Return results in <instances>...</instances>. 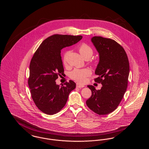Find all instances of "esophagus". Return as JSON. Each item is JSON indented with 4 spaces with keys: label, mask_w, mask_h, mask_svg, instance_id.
Masks as SVG:
<instances>
[{
    "label": "esophagus",
    "mask_w": 149,
    "mask_h": 149,
    "mask_svg": "<svg viewBox=\"0 0 149 149\" xmlns=\"http://www.w3.org/2000/svg\"><path fill=\"white\" fill-rule=\"evenodd\" d=\"M84 86L83 85H81V84H77V88H83Z\"/></svg>",
    "instance_id": "1"
}]
</instances>
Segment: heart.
Segmentation results:
<instances>
[{
	"mask_svg": "<svg viewBox=\"0 0 149 149\" xmlns=\"http://www.w3.org/2000/svg\"><path fill=\"white\" fill-rule=\"evenodd\" d=\"M79 51L80 55L83 57L85 59H89L90 58L93 54V50L92 48L89 46L88 45L83 43H81L79 48ZM69 54V51H66L64 54L63 61V64L66 65L67 64V58L68 55ZM91 74V71L87 68L81 69H75L73 71H71L70 77V78L75 80L79 83H84L87 80V78Z\"/></svg>",
	"mask_w": 149,
	"mask_h": 149,
	"instance_id": "heart-1",
	"label": "heart"
}]
</instances>
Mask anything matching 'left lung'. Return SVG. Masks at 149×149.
I'll return each mask as SVG.
<instances>
[{
  "label": "left lung",
  "instance_id": "8db88e82",
  "mask_svg": "<svg viewBox=\"0 0 149 149\" xmlns=\"http://www.w3.org/2000/svg\"><path fill=\"white\" fill-rule=\"evenodd\" d=\"M92 42L99 54L95 71L99 77L94 81L102 86L96 90L94 86L88 85L92 95L86 104L94 112L105 115L114 111L123 98L127 88L129 61L125 50L113 40L94 36Z\"/></svg>",
  "mask_w": 149,
  "mask_h": 149
}]
</instances>
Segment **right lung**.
<instances>
[{
	"instance_id": "add662e5",
	"label": "right lung",
	"mask_w": 149,
	"mask_h": 149,
	"mask_svg": "<svg viewBox=\"0 0 149 149\" xmlns=\"http://www.w3.org/2000/svg\"><path fill=\"white\" fill-rule=\"evenodd\" d=\"M81 36L56 34L45 39L36 51L29 65L28 80L32 98L43 113L52 115L65 106L76 84L72 80L60 86L55 80L64 74L61 50L81 40Z\"/></svg>"
}]
</instances>
